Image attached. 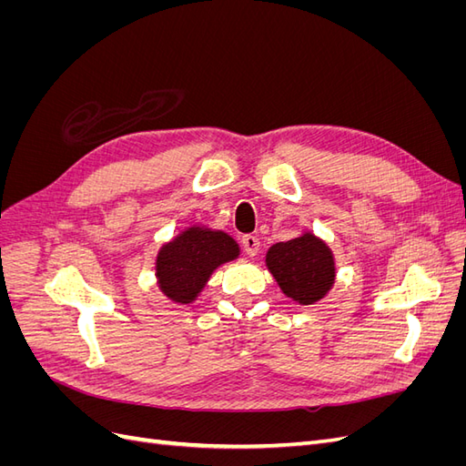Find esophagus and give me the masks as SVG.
<instances>
[{"instance_id": "obj_1", "label": "esophagus", "mask_w": 466, "mask_h": 466, "mask_svg": "<svg viewBox=\"0 0 466 466\" xmlns=\"http://www.w3.org/2000/svg\"><path fill=\"white\" fill-rule=\"evenodd\" d=\"M243 247H245V252L248 257H257L258 250H260V241L255 235H245L243 237Z\"/></svg>"}]
</instances>
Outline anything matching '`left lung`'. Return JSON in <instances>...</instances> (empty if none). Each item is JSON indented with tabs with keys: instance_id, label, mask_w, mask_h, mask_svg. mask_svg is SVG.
<instances>
[{
	"instance_id": "left-lung-1",
	"label": "left lung",
	"mask_w": 466,
	"mask_h": 466,
	"mask_svg": "<svg viewBox=\"0 0 466 466\" xmlns=\"http://www.w3.org/2000/svg\"><path fill=\"white\" fill-rule=\"evenodd\" d=\"M266 266L279 289L299 305H315L327 298L336 279L330 247L311 231L272 245L266 252Z\"/></svg>"
}]
</instances>
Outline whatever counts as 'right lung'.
<instances>
[{"label": "right lung", "mask_w": 466, "mask_h": 466, "mask_svg": "<svg viewBox=\"0 0 466 466\" xmlns=\"http://www.w3.org/2000/svg\"><path fill=\"white\" fill-rule=\"evenodd\" d=\"M238 255L241 248L231 235L196 223L159 248L155 278L167 299L188 305L206 288L209 276Z\"/></svg>", "instance_id": "add662e5"}]
</instances>
